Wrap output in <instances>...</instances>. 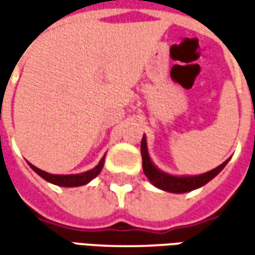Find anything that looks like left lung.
<instances>
[{"mask_svg": "<svg viewBox=\"0 0 255 255\" xmlns=\"http://www.w3.org/2000/svg\"><path fill=\"white\" fill-rule=\"evenodd\" d=\"M140 152H142L143 159V171L146 174V177L152 181L153 186H156L157 189H162L164 191H170V193H187V191L199 189L201 186H204L206 183H209L211 179H214L219 173H220L229 160L221 163L219 167L213 169V170L203 173L199 176H171L164 171L159 170L150 160L149 152H147V144H146V137L143 136L142 144H140Z\"/></svg>", "mask_w": 255, "mask_h": 255, "instance_id": "left-lung-1", "label": "left lung"}]
</instances>
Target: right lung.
I'll return each instance as SVG.
<instances>
[{
	"label": "right lung",
	"instance_id": "obj_1",
	"mask_svg": "<svg viewBox=\"0 0 255 255\" xmlns=\"http://www.w3.org/2000/svg\"><path fill=\"white\" fill-rule=\"evenodd\" d=\"M103 163H105V156L101 159V162L98 163V166H95L92 170L85 171V173H81V174H51V173H46V171L35 167L34 164H31V163H29V166L35 173H38L42 179L52 183V184L62 186V187H78V186H84L92 179H95L102 170Z\"/></svg>",
	"mask_w": 255,
	"mask_h": 255
}]
</instances>
